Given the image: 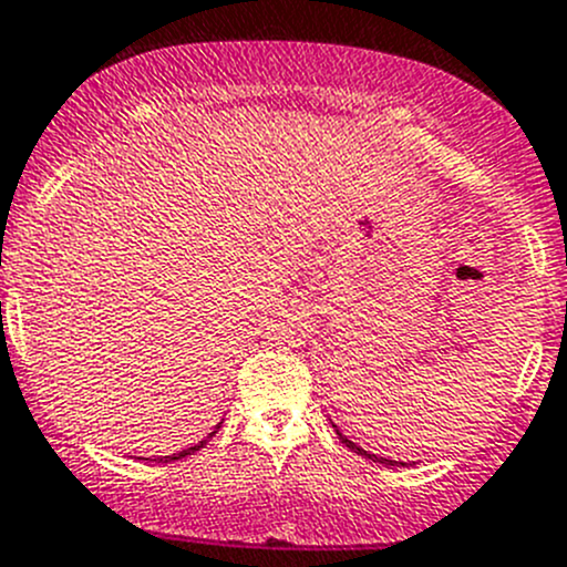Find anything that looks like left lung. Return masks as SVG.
<instances>
[{
  "label": "left lung",
  "instance_id": "1",
  "mask_svg": "<svg viewBox=\"0 0 567 567\" xmlns=\"http://www.w3.org/2000/svg\"><path fill=\"white\" fill-rule=\"evenodd\" d=\"M332 427H336V425H332ZM336 433H338V439H341V442L347 444L349 451H352V453H358V456H363V458H372V462H378V464H385V467H403V462H391V458L374 456V453H369V451H363V447H358V444H355V442H349V439L343 436V433L338 431V427H336Z\"/></svg>",
  "mask_w": 567,
  "mask_h": 567
}]
</instances>
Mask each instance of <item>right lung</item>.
Returning a JSON list of instances; mask_svg holds the SVG:
<instances>
[{
    "instance_id": "add662e5",
    "label": "right lung",
    "mask_w": 567,
    "mask_h": 567,
    "mask_svg": "<svg viewBox=\"0 0 567 567\" xmlns=\"http://www.w3.org/2000/svg\"><path fill=\"white\" fill-rule=\"evenodd\" d=\"M218 427H215V431H218ZM215 431H212V433H215ZM212 433H209V436H212ZM209 436H206V439H209ZM204 444L206 442H198L195 447H187V451H182V453H173V456H164V458H158V462H178V458H184V456H193V453L198 451V447H204Z\"/></svg>"
}]
</instances>
